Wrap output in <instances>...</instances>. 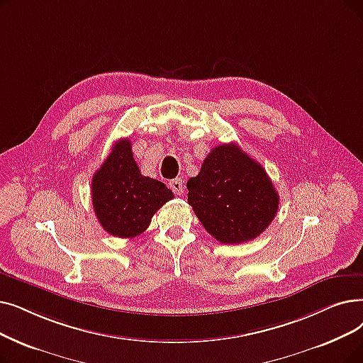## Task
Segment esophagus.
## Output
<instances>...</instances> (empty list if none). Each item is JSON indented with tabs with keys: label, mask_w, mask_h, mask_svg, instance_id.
<instances>
[{
	"label": "esophagus",
	"mask_w": 363,
	"mask_h": 363,
	"mask_svg": "<svg viewBox=\"0 0 363 363\" xmlns=\"http://www.w3.org/2000/svg\"><path fill=\"white\" fill-rule=\"evenodd\" d=\"M169 186L170 190L175 193L177 196L184 194V181L181 178H175V179H170L169 181Z\"/></svg>",
	"instance_id": "obj_1"
}]
</instances>
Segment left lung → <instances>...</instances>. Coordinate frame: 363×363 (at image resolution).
Masks as SVG:
<instances>
[{
	"mask_svg": "<svg viewBox=\"0 0 363 363\" xmlns=\"http://www.w3.org/2000/svg\"><path fill=\"white\" fill-rule=\"evenodd\" d=\"M186 188L201 225L225 245L258 238L279 209V194L264 167L235 144L215 147Z\"/></svg>",
	"mask_w": 363,
	"mask_h": 363,
	"instance_id": "8db88e82",
	"label": "left lung"
}]
</instances>
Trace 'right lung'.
Returning <instances> with one entry per match:
<instances>
[{"mask_svg": "<svg viewBox=\"0 0 363 363\" xmlns=\"http://www.w3.org/2000/svg\"><path fill=\"white\" fill-rule=\"evenodd\" d=\"M173 199L157 179L140 173L130 139H120L91 179V203L104 230L116 238L143 234L152 215Z\"/></svg>", "mask_w": 363, "mask_h": 363, "instance_id": "right-lung-1", "label": "right lung"}]
</instances>
